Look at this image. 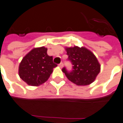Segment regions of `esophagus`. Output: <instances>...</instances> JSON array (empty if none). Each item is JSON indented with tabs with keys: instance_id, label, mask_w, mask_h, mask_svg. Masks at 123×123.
Returning a JSON list of instances; mask_svg holds the SVG:
<instances>
[{
	"instance_id": "esophagus-1",
	"label": "esophagus",
	"mask_w": 123,
	"mask_h": 123,
	"mask_svg": "<svg viewBox=\"0 0 123 123\" xmlns=\"http://www.w3.org/2000/svg\"><path fill=\"white\" fill-rule=\"evenodd\" d=\"M58 66H59V67H60V68H62L63 66V63H60L58 65Z\"/></svg>"
}]
</instances>
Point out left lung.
Wrapping results in <instances>:
<instances>
[{"label":"left lung","instance_id":"left-lung-1","mask_svg":"<svg viewBox=\"0 0 123 123\" xmlns=\"http://www.w3.org/2000/svg\"><path fill=\"white\" fill-rule=\"evenodd\" d=\"M68 60L71 62L72 70L62 68L68 79L77 86L89 85L95 80L100 71V65L95 55L84 47L65 48Z\"/></svg>","mask_w":123,"mask_h":123}]
</instances>
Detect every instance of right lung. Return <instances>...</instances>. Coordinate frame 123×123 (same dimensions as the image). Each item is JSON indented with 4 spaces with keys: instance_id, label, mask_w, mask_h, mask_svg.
<instances>
[{
    "instance_id": "1",
    "label": "right lung",
    "mask_w": 123,
    "mask_h": 123,
    "mask_svg": "<svg viewBox=\"0 0 123 123\" xmlns=\"http://www.w3.org/2000/svg\"><path fill=\"white\" fill-rule=\"evenodd\" d=\"M47 50L44 46L34 48L19 63V77L28 85L37 86L44 83L57 66L53 62V56L47 54Z\"/></svg>"
}]
</instances>
